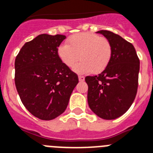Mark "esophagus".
Masks as SVG:
<instances>
[{
    "mask_svg": "<svg viewBox=\"0 0 153 153\" xmlns=\"http://www.w3.org/2000/svg\"><path fill=\"white\" fill-rule=\"evenodd\" d=\"M79 80L80 81V82H83V81L85 80V77L82 76V75H79Z\"/></svg>",
    "mask_w": 153,
    "mask_h": 153,
    "instance_id": "obj_1",
    "label": "esophagus"
}]
</instances>
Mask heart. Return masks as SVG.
Instances as JSON below:
<instances>
[{
    "label": "heart",
    "instance_id": "b5f03b06",
    "mask_svg": "<svg viewBox=\"0 0 153 153\" xmlns=\"http://www.w3.org/2000/svg\"><path fill=\"white\" fill-rule=\"evenodd\" d=\"M68 44L57 49L59 58L68 68H73L80 57L81 62L74 66L78 74H99L108 66L112 57V47L106 38L92 33H77L69 37Z\"/></svg>",
    "mask_w": 153,
    "mask_h": 153
}]
</instances>
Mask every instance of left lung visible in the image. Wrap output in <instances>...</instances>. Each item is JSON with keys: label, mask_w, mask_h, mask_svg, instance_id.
Instances as JSON below:
<instances>
[{"label": "left lung", "mask_w": 153, "mask_h": 153, "mask_svg": "<svg viewBox=\"0 0 153 153\" xmlns=\"http://www.w3.org/2000/svg\"><path fill=\"white\" fill-rule=\"evenodd\" d=\"M104 36L112 47V57L103 71L86 76L88 103L94 114L114 120L127 112L135 99L140 61L134 46L107 30L96 32Z\"/></svg>", "instance_id": "obj_1"}]
</instances>
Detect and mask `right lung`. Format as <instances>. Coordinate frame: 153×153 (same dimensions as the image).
Returning <instances> with one entry per match:
<instances>
[{
	"instance_id": "1",
	"label": "right lung",
	"mask_w": 153,
	"mask_h": 153,
	"mask_svg": "<svg viewBox=\"0 0 153 153\" xmlns=\"http://www.w3.org/2000/svg\"><path fill=\"white\" fill-rule=\"evenodd\" d=\"M64 35L41 34L24 44L15 61V83L25 108L50 120L65 112L78 75L65 65L57 48Z\"/></svg>"
}]
</instances>
